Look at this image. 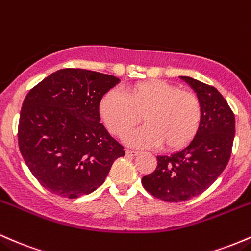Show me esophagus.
Here are the masks:
<instances>
[{
  "instance_id": "1",
  "label": "esophagus",
  "mask_w": 251,
  "mask_h": 251,
  "mask_svg": "<svg viewBox=\"0 0 251 251\" xmlns=\"http://www.w3.org/2000/svg\"><path fill=\"white\" fill-rule=\"evenodd\" d=\"M139 154V151H133V149H126V156H135Z\"/></svg>"
}]
</instances>
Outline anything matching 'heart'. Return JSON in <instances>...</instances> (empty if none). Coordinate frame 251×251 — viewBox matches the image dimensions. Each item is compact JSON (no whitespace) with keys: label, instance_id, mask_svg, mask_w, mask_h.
Returning <instances> with one entry per match:
<instances>
[{"label":"heart","instance_id":"b5f03b06","mask_svg":"<svg viewBox=\"0 0 251 251\" xmlns=\"http://www.w3.org/2000/svg\"><path fill=\"white\" fill-rule=\"evenodd\" d=\"M100 114L109 131L125 136L141 121L146 126L128 136L135 147H154L163 143L171 151L190 145L201 125V100L193 92L180 90L161 80L131 85L126 95L111 91L103 96Z\"/></svg>","mask_w":251,"mask_h":251}]
</instances>
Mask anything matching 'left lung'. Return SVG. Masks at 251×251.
Here are the masks:
<instances>
[{"label": "left lung", "instance_id": "1", "mask_svg": "<svg viewBox=\"0 0 251 251\" xmlns=\"http://www.w3.org/2000/svg\"><path fill=\"white\" fill-rule=\"evenodd\" d=\"M194 89L202 108L198 134L186 148L157 156L153 173L142 178L151 196L168 202L185 201L207 190L226 167L235 137V114L215 86L181 77Z\"/></svg>", "mask_w": 251, "mask_h": 251}]
</instances>
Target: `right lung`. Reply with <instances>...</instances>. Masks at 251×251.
Segmentation results:
<instances>
[{
  "label": "right lung",
  "mask_w": 251,
  "mask_h": 251,
  "mask_svg": "<svg viewBox=\"0 0 251 251\" xmlns=\"http://www.w3.org/2000/svg\"><path fill=\"white\" fill-rule=\"evenodd\" d=\"M120 79L63 69L29 90L20 112L19 148L33 176L50 192L78 198L105 180L125 148L100 123V102Z\"/></svg>",
  "instance_id": "add662e5"
}]
</instances>
